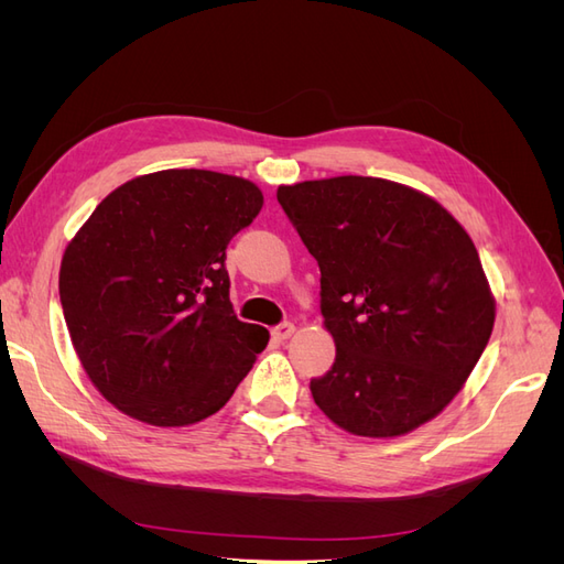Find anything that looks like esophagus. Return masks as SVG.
I'll return each instance as SVG.
<instances>
[{
  "label": "esophagus",
  "mask_w": 564,
  "mask_h": 564,
  "mask_svg": "<svg viewBox=\"0 0 564 564\" xmlns=\"http://www.w3.org/2000/svg\"><path fill=\"white\" fill-rule=\"evenodd\" d=\"M296 332V327H294V322H280L275 329H272V338H278V340H284V338H289Z\"/></svg>",
  "instance_id": "34e87169"
}]
</instances>
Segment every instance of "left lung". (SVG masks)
I'll return each instance as SVG.
<instances>
[{
  "label": "left lung",
  "instance_id": "obj_1",
  "mask_svg": "<svg viewBox=\"0 0 564 564\" xmlns=\"http://www.w3.org/2000/svg\"><path fill=\"white\" fill-rule=\"evenodd\" d=\"M278 202L319 265L336 360L315 404L362 437H395L445 409L489 344L494 299L468 232L412 187L338 176Z\"/></svg>",
  "mask_w": 564,
  "mask_h": 564
}]
</instances>
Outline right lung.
Here are the masks:
<instances>
[{
	"mask_svg": "<svg viewBox=\"0 0 564 564\" xmlns=\"http://www.w3.org/2000/svg\"><path fill=\"white\" fill-rule=\"evenodd\" d=\"M263 207L253 183L166 169L119 185L67 245L58 292L84 371L150 425L216 414L268 346L230 303L226 247Z\"/></svg>",
	"mask_w": 564,
	"mask_h": 564,
	"instance_id": "right-lung-1",
	"label": "right lung"
}]
</instances>
